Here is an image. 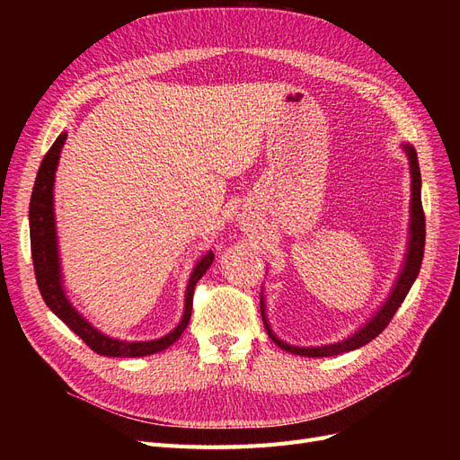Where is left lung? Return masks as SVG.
<instances>
[{"mask_svg": "<svg viewBox=\"0 0 460 460\" xmlns=\"http://www.w3.org/2000/svg\"><path fill=\"white\" fill-rule=\"evenodd\" d=\"M409 159H411V176H412V201H411V240H409V253H407V262L405 269L399 274V280L392 291V296L385 301L384 307L376 313V316L370 320V323L360 328L357 333H353L351 338H347L343 341L324 345V347H294L288 345L284 341L278 340L267 318H264V303L261 301V314H262V323L264 328H267L270 340L280 347V349L291 353V355H301V357H333L345 351H353L358 349V347L367 345L372 341L376 336L385 330V326L392 323L394 314L401 307V303L405 301L411 286L414 284L416 276L420 272L422 267V259H424V242H426V218H424V208H422V198H420V166H419V157H416V151L411 146H405Z\"/></svg>", "mask_w": 460, "mask_h": 460, "instance_id": "8db88e82", "label": "left lung"}]
</instances>
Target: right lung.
I'll return each instance as SVG.
<instances>
[{"mask_svg":"<svg viewBox=\"0 0 460 460\" xmlns=\"http://www.w3.org/2000/svg\"><path fill=\"white\" fill-rule=\"evenodd\" d=\"M66 140V134H59L58 140L53 142L49 151L46 153L44 161H41L36 182L31 196V252L34 262V274L36 284L41 297H44L48 307L58 314L63 323L71 328L78 338H82L92 351L105 357H146L159 353L166 347H171L182 332L186 330L190 316H191V303H193V289L199 282V278L211 267L215 255L208 252L193 269L191 278L186 289V311L180 324L166 333L161 340L153 341H120L103 336L97 332L92 324H88L84 318L73 309V305L65 297V291L61 286V269H59V253H58V235H55V218H53V178L55 169L59 163V153Z\"/></svg>","mask_w":460,"mask_h":460,"instance_id":"1","label":"right lung"}]
</instances>
